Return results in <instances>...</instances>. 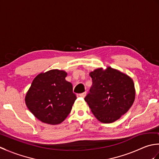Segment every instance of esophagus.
Segmentation results:
<instances>
[{"mask_svg": "<svg viewBox=\"0 0 159 159\" xmlns=\"http://www.w3.org/2000/svg\"><path fill=\"white\" fill-rule=\"evenodd\" d=\"M86 94H87V93H86V92H83V93H80V94H79V96H80V97L85 98V96H86Z\"/></svg>", "mask_w": 159, "mask_h": 159, "instance_id": "esophagus-1", "label": "esophagus"}]
</instances>
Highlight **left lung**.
<instances>
[{"mask_svg": "<svg viewBox=\"0 0 159 159\" xmlns=\"http://www.w3.org/2000/svg\"><path fill=\"white\" fill-rule=\"evenodd\" d=\"M92 86L85 98L91 111L102 123H112L129 110L135 98L133 79L108 67L89 73Z\"/></svg>", "mask_w": 159, "mask_h": 159, "instance_id": "8db88e82", "label": "left lung"}]
</instances>
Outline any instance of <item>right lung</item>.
<instances>
[{
    "label": "right lung",
    "instance_id": "obj_1",
    "mask_svg": "<svg viewBox=\"0 0 159 159\" xmlns=\"http://www.w3.org/2000/svg\"><path fill=\"white\" fill-rule=\"evenodd\" d=\"M66 76L65 71L51 70L38 74L33 80L25 102L29 111L42 122L59 124L72 110L76 96Z\"/></svg>",
    "mask_w": 159,
    "mask_h": 159
}]
</instances>
